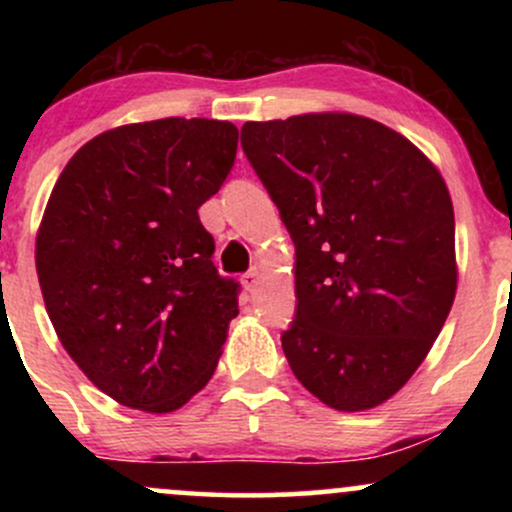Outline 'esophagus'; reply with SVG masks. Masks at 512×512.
<instances>
[{"mask_svg":"<svg viewBox=\"0 0 512 512\" xmlns=\"http://www.w3.org/2000/svg\"><path fill=\"white\" fill-rule=\"evenodd\" d=\"M260 276H262V274H260V269H257V267L248 269V272L243 274V286H245V289L255 291L257 284H260Z\"/></svg>","mask_w":512,"mask_h":512,"instance_id":"obj_1","label":"esophagus"}]
</instances>
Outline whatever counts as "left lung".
<instances>
[{
  "label": "left lung",
  "mask_w": 512,
  "mask_h": 512,
  "mask_svg": "<svg viewBox=\"0 0 512 512\" xmlns=\"http://www.w3.org/2000/svg\"><path fill=\"white\" fill-rule=\"evenodd\" d=\"M240 146L296 245V315L281 334L293 375L332 409L378 407L455 301L448 187L409 139L361 115L245 122Z\"/></svg>",
  "instance_id": "left-lung-1"
}]
</instances>
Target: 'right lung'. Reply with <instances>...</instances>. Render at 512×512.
Returning <instances> with one entry per match:
<instances>
[{
	"mask_svg": "<svg viewBox=\"0 0 512 512\" xmlns=\"http://www.w3.org/2000/svg\"><path fill=\"white\" fill-rule=\"evenodd\" d=\"M238 129L166 117L98 134L52 190L35 267L57 337L125 407L180 409L219 363L240 284L197 209L231 173Z\"/></svg>",
	"mask_w": 512,
	"mask_h": 512,
	"instance_id": "1",
	"label": "right lung"
}]
</instances>
